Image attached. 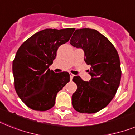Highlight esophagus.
Wrapping results in <instances>:
<instances>
[{
  "label": "esophagus",
  "instance_id": "34e87169",
  "mask_svg": "<svg viewBox=\"0 0 135 135\" xmlns=\"http://www.w3.org/2000/svg\"><path fill=\"white\" fill-rule=\"evenodd\" d=\"M73 77H74V75H73V74H72V73H70V78H71V80H72V79H73Z\"/></svg>",
  "mask_w": 135,
  "mask_h": 135
}]
</instances>
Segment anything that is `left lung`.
Listing matches in <instances>:
<instances>
[{"label":"left lung","mask_w":135,"mask_h":135,"mask_svg":"<svg viewBox=\"0 0 135 135\" xmlns=\"http://www.w3.org/2000/svg\"><path fill=\"white\" fill-rule=\"evenodd\" d=\"M71 44L84 51V61L91 66L89 81L74 76L77 90L72 95V105L76 111L95 113L105 108L115 97L119 86L122 71L119 57L109 40L95 29H77Z\"/></svg>","instance_id":"8db88e82"}]
</instances>
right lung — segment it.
Here are the masks:
<instances>
[{
  "label": "right lung",
  "instance_id": "obj_1",
  "mask_svg": "<svg viewBox=\"0 0 135 135\" xmlns=\"http://www.w3.org/2000/svg\"><path fill=\"white\" fill-rule=\"evenodd\" d=\"M75 28L46 29L24 42L13 61L14 88L29 108L45 111L55 105L57 93L70 81L68 72L55 73L49 66L60 45L69 40Z\"/></svg>",
  "mask_w": 135,
  "mask_h": 135
}]
</instances>
